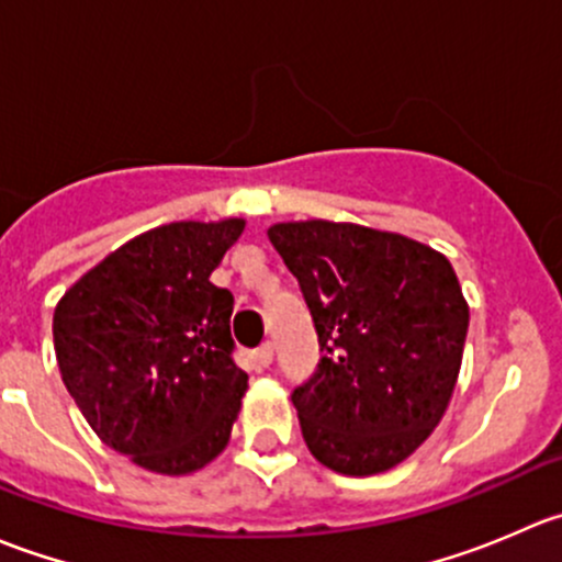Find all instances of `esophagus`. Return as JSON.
<instances>
[{"instance_id":"obj_1","label":"esophagus","mask_w":562,"mask_h":562,"mask_svg":"<svg viewBox=\"0 0 562 562\" xmlns=\"http://www.w3.org/2000/svg\"><path fill=\"white\" fill-rule=\"evenodd\" d=\"M271 356H274V345H271V342L258 345V348L252 350V359H255V364H258V367H269Z\"/></svg>"}]
</instances>
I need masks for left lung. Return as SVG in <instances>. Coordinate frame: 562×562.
<instances>
[{"label": "left lung", "mask_w": 562, "mask_h": 562, "mask_svg": "<svg viewBox=\"0 0 562 562\" xmlns=\"http://www.w3.org/2000/svg\"><path fill=\"white\" fill-rule=\"evenodd\" d=\"M269 241L299 280L321 345L293 389L317 462L345 475L394 468L443 418L462 364L468 304L435 249L364 225L282 223Z\"/></svg>", "instance_id": "8db88e82"}]
</instances>
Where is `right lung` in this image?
Masks as SVG:
<instances>
[{"instance_id":"obj_1","label":"right lung","mask_w":562,"mask_h":562,"mask_svg":"<svg viewBox=\"0 0 562 562\" xmlns=\"http://www.w3.org/2000/svg\"><path fill=\"white\" fill-rule=\"evenodd\" d=\"M241 220L171 223L111 252L54 313L61 381L105 446L181 475L225 449L247 391L234 293L209 277Z\"/></svg>"}]
</instances>
